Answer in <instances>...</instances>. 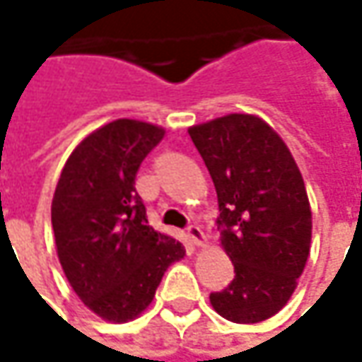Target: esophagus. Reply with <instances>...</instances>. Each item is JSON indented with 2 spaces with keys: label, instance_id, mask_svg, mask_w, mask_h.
Listing matches in <instances>:
<instances>
[{
  "label": "esophagus",
  "instance_id": "obj_1",
  "mask_svg": "<svg viewBox=\"0 0 362 362\" xmlns=\"http://www.w3.org/2000/svg\"><path fill=\"white\" fill-rule=\"evenodd\" d=\"M187 235L189 242L193 243V245H203V243H205V233H203V230L199 226H189Z\"/></svg>",
  "mask_w": 362,
  "mask_h": 362
}]
</instances>
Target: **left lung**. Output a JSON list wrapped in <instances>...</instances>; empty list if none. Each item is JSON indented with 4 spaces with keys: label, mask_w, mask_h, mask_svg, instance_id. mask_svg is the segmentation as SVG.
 <instances>
[{
    "label": "left lung",
    "mask_w": 362,
    "mask_h": 362,
    "mask_svg": "<svg viewBox=\"0 0 362 362\" xmlns=\"http://www.w3.org/2000/svg\"><path fill=\"white\" fill-rule=\"evenodd\" d=\"M214 179L217 230L235 278L211 292L223 318L254 325L290 300L306 266L313 214L284 141L252 115H228L189 129Z\"/></svg>",
    "instance_id": "obj_1"
}]
</instances>
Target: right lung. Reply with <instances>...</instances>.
Listing matches in <instances>:
<instances>
[{
	"instance_id": "add662e5",
	"label": "right lung",
	"mask_w": 362,
	"mask_h": 362,
	"mask_svg": "<svg viewBox=\"0 0 362 362\" xmlns=\"http://www.w3.org/2000/svg\"><path fill=\"white\" fill-rule=\"evenodd\" d=\"M165 131L120 119L88 134L66 160L52 202L58 257L78 298L106 320L145 310L183 243L155 231L134 189L136 171Z\"/></svg>"
}]
</instances>
